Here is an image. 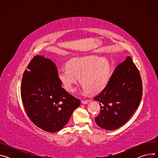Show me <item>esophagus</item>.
<instances>
[{
    "instance_id": "1",
    "label": "esophagus",
    "mask_w": 158,
    "mask_h": 158,
    "mask_svg": "<svg viewBox=\"0 0 158 158\" xmlns=\"http://www.w3.org/2000/svg\"><path fill=\"white\" fill-rule=\"evenodd\" d=\"M91 100H90V99H87V100H82L81 102H82V104H87V103H89V102H91Z\"/></svg>"
}]
</instances>
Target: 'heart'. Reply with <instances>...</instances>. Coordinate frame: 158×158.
Here are the masks:
<instances>
[{"instance_id":"b5f03b06","label":"heart","mask_w":158,"mask_h":158,"mask_svg":"<svg viewBox=\"0 0 158 158\" xmlns=\"http://www.w3.org/2000/svg\"><path fill=\"white\" fill-rule=\"evenodd\" d=\"M67 69L59 71L57 78L64 89L69 93L74 91V85L80 79L85 91L95 94L106 86L110 73L109 61L98 56L76 57L66 64Z\"/></svg>"}]
</instances>
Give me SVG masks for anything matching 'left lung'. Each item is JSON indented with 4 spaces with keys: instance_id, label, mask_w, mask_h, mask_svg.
Listing matches in <instances>:
<instances>
[{
    "instance_id": "1",
    "label": "left lung",
    "mask_w": 158,
    "mask_h": 158,
    "mask_svg": "<svg viewBox=\"0 0 158 158\" xmlns=\"http://www.w3.org/2000/svg\"><path fill=\"white\" fill-rule=\"evenodd\" d=\"M143 94L139 71L130 56L118 65L109 82L94 99L99 102L95 118L101 128L112 131L124 125L139 107Z\"/></svg>"
}]
</instances>
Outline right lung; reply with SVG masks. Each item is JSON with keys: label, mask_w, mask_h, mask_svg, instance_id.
I'll use <instances>...</instances> for the list:
<instances>
[{"label": "right lung", "mask_w": 158, "mask_h": 158, "mask_svg": "<svg viewBox=\"0 0 158 158\" xmlns=\"http://www.w3.org/2000/svg\"><path fill=\"white\" fill-rule=\"evenodd\" d=\"M27 68L22 76L20 93L28 117L45 131H60L80 106V100L62 87L57 68L51 60L35 56Z\"/></svg>", "instance_id": "right-lung-1"}]
</instances>
